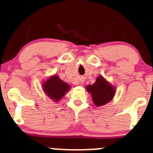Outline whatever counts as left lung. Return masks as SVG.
I'll use <instances>...</instances> for the list:
<instances>
[{"label": "left lung", "instance_id": "left-lung-1", "mask_svg": "<svg viewBox=\"0 0 153 153\" xmlns=\"http://www.w3.org/2000/svg\"><path fill=\"white\" fill-rule=\"evenodd\" d=\"M86 90L92 95V101L96 106H101L112 101L115 94V89L102 76L97 77L95 82L87 85Z\"/></svg>", "mask_w": 153, "mask_h": 153}]
</instances>
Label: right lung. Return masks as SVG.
I'll use <instances>...</instances> for the list:
<instances>
[{
	"mask_svg": "<svg viewBox=\"0 0 153 153\" xmlns=\"http://www.w3.org/2000/svg\"><path fill=\"white\" fill-rule=\"evenodd\" d=\"M42 85L46 95L55 102L59 101L71 88L69 84L60 79L56 75L49 77Z\"/></svg>",
	"mask_w": 153,
	"mask_h": 153,
	"instance_id": "obj_1",
	"label": "right lung"
}]
</instances>
